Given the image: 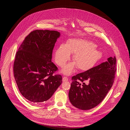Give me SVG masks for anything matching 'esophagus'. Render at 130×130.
<instances>
[{
	"mask_svg": "<svg viewBox=\"0 0 130 130\" xmlns=\"http://www.w3.org/2000/svg\"><path fill=\"white\" fill-rule=\"evenodd\" d=\"M67 80H68V78L67 77L64 76V77H63V81L66 82V81H67Z\"/></svg>",
	"mask_w": 130,
	"mask_h": 130,
	"instance_id": "esophagus-1",
	"label": "esophagus"
}]
</instances>
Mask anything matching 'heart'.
Listing matches in <instances>:
<instances>
[{"label":"heart","mask_w":130,"mask_h":130,"mask_svg":"<svg viewBox=\"0 0 130 130\" xmlns=\"http://www.w3.org/2000/svg\"><path fill=\"white\" fill-rule=\"evenodd\" d=\"M93 42L80 38H72L67 41L65 46L60 45L55 50L54 59L60 67L64 66L74 54L75 62L65 65L61 71L66 75L71 74L76 66L81 71L92 69L101 58V53Z\"/></svg>","instance_id":"obj_1"}]
</instances>
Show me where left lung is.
<instances>
[{
  "instance_id": "8db88e82",
  "label": "left lung",
  "mask_w": 130,
  "mask_h": 130,
  "mask_svg": "<svg viewBox=\"0 0 130 130\" xmlns=\"http://www.w3.org/2000/svg\"><path fill=\"white\" fill-rule=\"evenodd\" d=\"M117 59L107 61L72 78L69 97L72 104L82 110H88L99 105L112 87L117 71Z\"/></svg>"
}]
</instances>
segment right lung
<instances>
[{"label": "right lung", "instance_id": "right-lung-1", "mask_svg": "<svg viewBox=\"0 0 130 130\" xmlns=\"http://www.w3.org/2000/svg\"><path fill=\"white\" fill-rule=\"evenodd\" d=\"M59 32L36 30L23 41L13 63V74L18 89L32 104L48 100L62 83L57 67L52 61V53Z\"/></svg>", "mask_w": 130, "mask_h": 130}]
</instances>
